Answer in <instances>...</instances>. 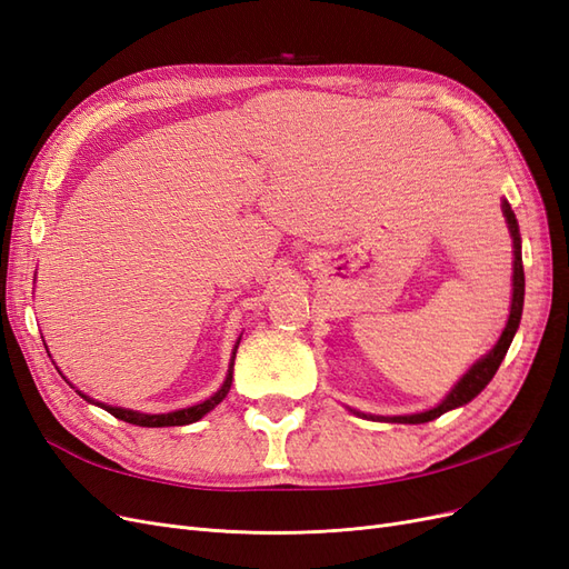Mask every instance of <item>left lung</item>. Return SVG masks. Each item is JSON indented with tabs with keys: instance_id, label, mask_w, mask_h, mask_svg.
<instances>
[{
	"instance_id": "obj_1",
	"label": "left lung",
	"mask_w": 569,
	"mask_h": 569,
	"mask_svg": "<svg viewBox=\"0 0 569 569\" xmlns=\"http://www.w3.org/2000/svg\"><path fill=\"white\" fill-rule=\"evenodd\" d=\"M503 216L508 220V230L512 234V247H515V266H512V306H510V318H508V325L506 330L501 335V339H498L496 347L481 358L477 360V363L470 368V372L462 377V380L456 385V389L446 396V399L432 408V410H425V412H416V416H399V418H387L391 422H403V425H420V422H429L435 420L439 416H443L446 410H453L458 406H465L468 401H472L475 396L485 389L491 377L496 375L498 366H501V360L506 358L508 353V347L510 341L515 337V332H518L520 327V318H522V303H525V270H522V247H520V230H518V220H515V213L510 209V203L503 201Z\"/></svg>"
}]
</instances>
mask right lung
I'll list each match as a JSON object with an SVG mask.
<instances>
[{
    "label": "right lung",
    "instance_id": "obj_1",
    "mask_svg": "<svg viewBox=\"0 0 569 569\" xmlns=\"http://www.w3.org/2000/svg\"><path fill=\"white\" fill-rule=\"evenodd\" d=\"M242 339V337H239ZM239 339L234 343V351H232V360H230V370H228V377L226 382H222V387L211 396V399H206L203 403H197L192 408H182V410H176V412H163V416H147V412H134V410H126V408H113V406H101L107 412H111L113 418L123 420V422H130V425H140V427H178V425H189V422H197L201 420L206 412L213 410L222 399H226L228 391H230V385H232V368H234V353H237V347H239ZM84 401H90L88 396L80 393ZM94 403V401H90Z\"/></svg>",
    "mask_w": 569,
    "mask_h": 569
}]
</instances>
